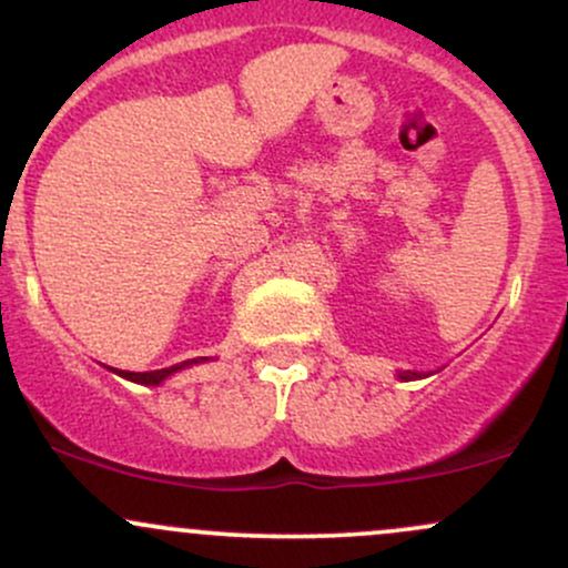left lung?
Instances as JSON below:
<instances>
[{
    "instance_id": "obj_1",
    "label": "left lung",
    "mask_w": 568,
    "mask_h": 568,
    "mask_svg": "<svg viewBox=\"0 0 568 568\" xmlns=\"http://www.w3.org/2000/svg\"><path fill=\"white\" fill-rule=\"evenodd\" d=\"M419 374H414V371H406V374H400V379H416Z\"/></svg>"
}]
</instances>
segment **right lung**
Returning a JSON list of instances; mask_svg holds the SVG:
<instances>
[{
	"mask_svg": "<svg viewBox=\"0 0 568 568\" xmlns=\"http://www.w3.org/2000/svg\"><path fill=\"white\" fill-rule=\"evenodd\" d=\"M202 361V357H200ZM200 361H186V363H179V366H171V368H160V371H146V374H133V371H116L120 376H125L130 382H139V384H160L162 379H168V376L175 374V371L192 366V363H200Z\"/></svg>",
	"mask_w": 568,
	"mask_h": 568,
	"instance_id": "1",
	"label": "right lung"
}]
</instances>
